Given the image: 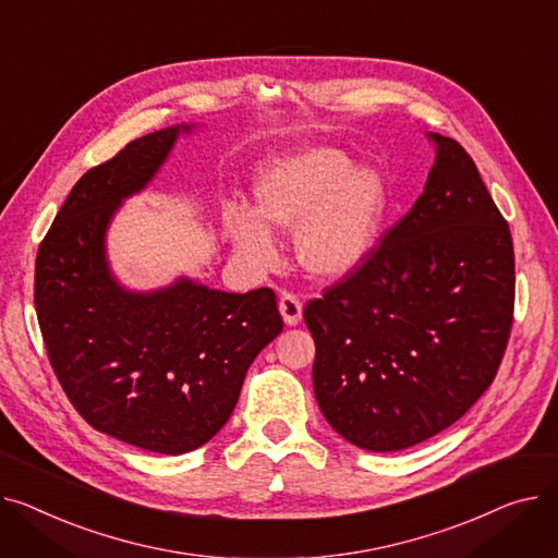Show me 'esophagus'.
Wrapping results in <instances>:
<instances>
[{
    "mask_svg": "<svg viewBox=\"0 0 558 558\" xmlns=\"http://www.w3.org/2000/svg\"><path fill=\"white\" fill-rule=\"evenodd\" d=\"M279 311H281V317L288 326H298L302 322V302L290 292L281 294Z\"/></svg>",
    "mask_w": 558,
    "mask_h": 558,
    "instance_id": "obj_1",
    "label": "esophagus"
}]
</instances>
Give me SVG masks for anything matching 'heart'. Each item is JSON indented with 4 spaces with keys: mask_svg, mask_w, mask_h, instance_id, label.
Segmentation results:
<instances>
[{
    "mask_svg": "<svg viewBox=\"0 0 558 558\" xmlns=\"http://www.w3.org/2000/svg\"><path fill=\"white\" fill-rule=\"evenodd\" d=\"M389 214L385 178L333 146H302L270 157L254 178V209L227 205L222 225L256 268H275L270 227L298 232V256L317 279H342L374 254Z\"/></svg>",
    "mask_w": 558,
    "mask_h": 558,
    "instance_id": "1",
    "label": "heart"
}]
</instances>
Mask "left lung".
Returning a JSON list of instances; mask_svg holds the SVG:
<instances>
[{
    "label": "left lung",
    "mask_w": 558,
    "mask_h": 558,
    "mask_svg": "<svg viewBox=\"0 0 558 558\" xmlns=\"http://www.w3.org/2000/svg\"><path fill=\"white\" fill-rule=\"evenodd\" d=\"M428 140L435 163L412 209L365 266L304 308L317 405L372 452L462 418L494 383L513 319L509 225L471 155L450 137Z\"/></svg>",
    "instance_id": "obj_1"
}]
</instances>
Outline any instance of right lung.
<instances>
[{
	"label": "right lung",
	"instance_id": "obj_1",
	"mask_svg": "<svg viewBox=\"0 0 558 558\" xmlns=\"http://www.w3.org/2000/svg\"><path fill=\"white\" fill-rule=\"evenodd\" d=\"M191 130H157L89 169L36 258V313L64 395L98 433L161 454L191 452L222 428L252 360L283 329L270 288L239 294L178 277L130 290L110 268L114 214Z\"/></svg>",
	"mask_w": 558,
	"mask_h": 558
}]
</instances>
